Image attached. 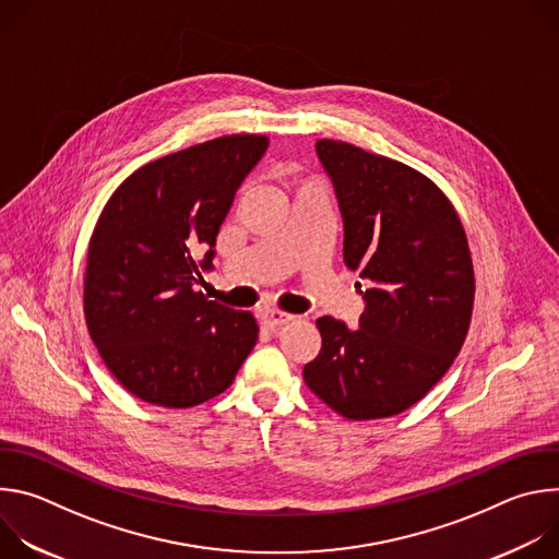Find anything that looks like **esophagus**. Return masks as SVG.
<instances>
[{
	"mask_svg": "<svg viewBox=\"0 0 559 559\" xmlns=\"http://www.w3.org/2000/svg\"><path fill=\"white\" fill-rule=\"evenodd\" d=\"M289 321H294V316H292V313H285V311H278V309H267V311L261 313V323H263L267 330H272V332H274L276 328L289 323Z\"/></svg>",
	"mask_w": 559,
	"mask_h": 559,
	"instance_id": "1",
	"label": "esophagus"
}]
</instances>
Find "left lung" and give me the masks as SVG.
Instances as JSON below:
<instances>
[{
  "label": "left lung",
  "instance_id": "1",
  "mask_svg": "<svg viewBox=\"0 0 559 559\" xmlns=\"http://www.w3.org/2000/svg\"><path fill=\"white\" fill-rule=\"evenodd\" d=\"M345 225L343 259L369 283L360 330L323 316L302 378L347 420L407 412L468 332L475 278L460 216L423 173L345 141H316Z\"/></svg>",
  "mask_w": 559,
  "mask_h": 559
}]
</instances>
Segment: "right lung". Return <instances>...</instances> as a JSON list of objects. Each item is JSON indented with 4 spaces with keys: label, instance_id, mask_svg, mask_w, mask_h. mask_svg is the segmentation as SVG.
Masks as SVG:
<instances>
[{
    "label": "right lung",
    "instance_id": "add662e5",
    "mask_svg": "<svg viewBox=\"0 0 559 559\" xmlns=\"http://www.w3.org/2000/svg\"><path fill=\"white\" fill-rule=\"evenodd\" d=\"M270 145L263 134L218 136L156 158L108 199L88 243L84 313L110 373L139 401L186 409L223 393L254 349L250 311L207 300L234 194Z\"/></svg>",
    "mask_w": 559,
    "mask_h": 559
}]
</instances>
